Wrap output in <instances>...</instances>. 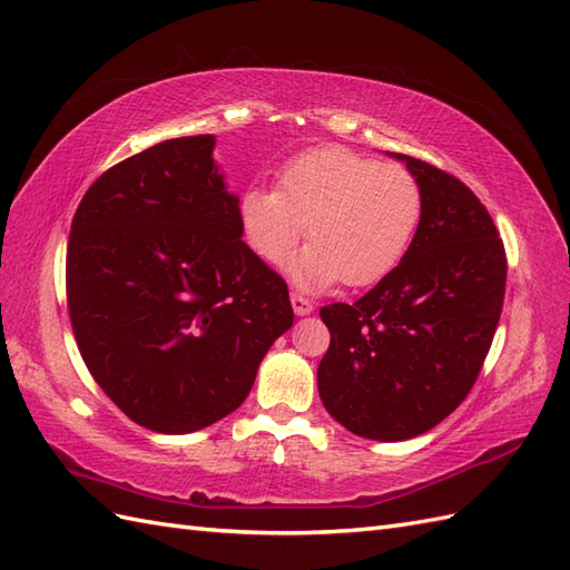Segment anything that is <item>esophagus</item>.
Instances as JSON below:
<instances>
[{"label":"esophagus","mask_w":570,"mask_h":570,"mask_svg":"<svg viewBox=\"0 0 570 570\" xmlns=\"http://www.w3.org/2000/svg\"><path fill=\"white\" fill-rule=\"evenodd\" d=\"M291 305H294V313H296L298 317L313 313V303H311L308 298H303L301 294H291Z\"/></svg>","instance_id":"esophagus-1"}]
</instances>
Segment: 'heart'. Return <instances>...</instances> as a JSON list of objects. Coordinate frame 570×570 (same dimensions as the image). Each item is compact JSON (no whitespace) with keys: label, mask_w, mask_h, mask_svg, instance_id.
<instances>
[{"label":"heart","mask_w":570,"mask_h":570,"mask_svg":"<svg viewBox=\"0 0 570 570\" xmlns=\"http://www.w3.org/2000/svg\"><path fill=\"white\" fill-rule=\"evenodd\" d=\"M421 214L424 195L410 170L340 146L296 156L276 189L253 187L238 202L243 236L269 265L284 262L305 233L311 245L288 265L303 288L381 282L410 250Z\"/></svg>","instance_id":"b5f03b06"}]
</instances>
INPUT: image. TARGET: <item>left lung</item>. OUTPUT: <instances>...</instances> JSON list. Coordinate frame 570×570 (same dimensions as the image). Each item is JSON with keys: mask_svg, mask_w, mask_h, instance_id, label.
Segmentation results:
<instances>
[{"mask_svg": "<svg viewBox=\"0 0 570 570\" xmlns=\"http://www.w3.org/2000/svg\"><path fill=\"white\" fill-rule=\"evenodd\" d=\"M421 185L410 250L354 305L320 311L332 340L317 366L344 429L395 443L431 431L470 395L499 325L505 250L470 187L426 160L390 154Z\"/></svg>", "mask_w": 570, "mask_h": 570, "instance_id": "1", "label": "left lung"}]
</instances>
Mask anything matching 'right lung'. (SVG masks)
Instances as JSON below:
<instances>
[{
    "mask_svg": "<svg viewBox=\"0 0 570 570\" xmlns=\"http://www.w3.org/2000/svg\"><path fill=\"white\" fill-rule=\"evenodd\" d=\"M214 135L166 139L83 195L67 247V303L86 368L156 433L236 412L294 325L288 288L240 236Z\"/></svg>",
    "mask_w": 570,
    "mask_h": 570,
    "instance_id": "1",
    "label": "right lung"
}]
</instances>
